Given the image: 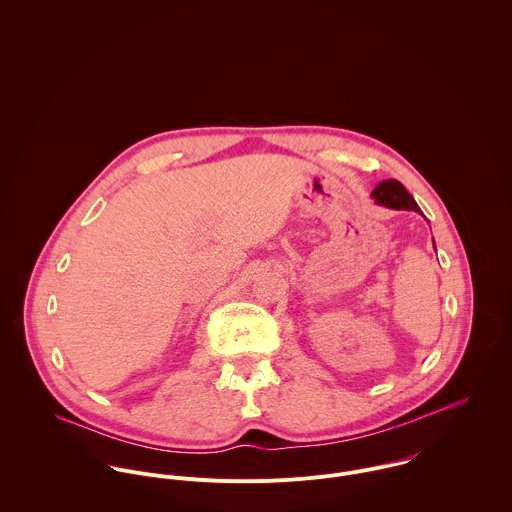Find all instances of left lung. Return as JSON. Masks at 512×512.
<instances>
[{
	"label": "left lung",
	"mask_w": 512,
	"mask_h": 512,
	"mask_svg": "<svg viewBox=\"0 0 512 512\" xmlns=\"http://www.w3.org/2000/svg\"><path fill=\"white\" fill-rule=\"evenodd\" d=\"M372 199L378 205H384L388 209H396V211H420L414 197L406 191V187L396 181V179H388L382 181L374 187L372 191Z\"/></svg>",
	"instance_id": "8db88e82"
}]
</instances>
